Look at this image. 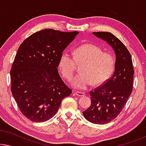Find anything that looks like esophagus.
Segmentation results:
<instances>
[{
  "mask_svg": "<svg viewBox=\"0 0 146 146\" xmlns=\"http://www.w3.org/2000/svg\"><path fill=\"white\" fill-rule=\"evenodd\" d=\"M75 94L77 96H84L85 95L84 92H78L76 91L75 92Z\"/></svg>",
  "mask_w": 146,
  "mask_h": 146,
  "instance_id": "obj_1",
  "label": "esophagus"
}]
</instances>
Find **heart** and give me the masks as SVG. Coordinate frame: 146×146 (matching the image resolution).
Returning <instances> with one entry per match:
<instances>
[{"label": "heart", "instance_id": "b5f03b06", "mask_svg": "<svg viewBox=\"0 0 146 146\" xmlns=\"http://www.w3.org/2000/svg\"><path fill=\"white\" fill-rule=\"evenodd\" d=\"M74 55L64 52L59 60V68L63 76L68 80L72 78L77 65L82 64L81 73L72 81L74 88L86 89L92 84L96 86L103 84L113 72L115 60L112 54L104 52L102 48L93 44H84L77 47Z\"/></svg>", "mask_w": 146, "mask_h": 146}]
</instances>
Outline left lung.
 <instances>
[{
  "label": "left lung",
  "instance_id": "obj_1",
  "mask_svg": "<svg viewBox=\"0 0 146 146\" xmlns=\"http://www.w3.org/2000/svg\"><path fill=\"white\" fill-rule=\"evenodd\" d=\"M106 41L115 53V70L104 84L90 92L91 105L84 116L96 124H105L118 115L133 90V70L130 53L116 36L108 32H94Z\"/></svg>",
  "mask_w": 146,
  "mask_h": 146
}]
</instances>
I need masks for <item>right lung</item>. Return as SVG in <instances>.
I'll list each match as a JSON object with an SVG mask.
<instances>
[{"instance_id":"1","label":"right lung","mask_w":146,"mask_h":146,"mask_svg":"<svg viewBox=\"0 0 146 146\" xmlns=\"http://www.w3.org/2000/svg\"><path fill=\"white\" fill-rule=\"evenodd\" d=\"M79 32L44 29L21 44L11 66V92L21 113L30 120L52 118L72 90L58 70L62 52Z\"/></svg>"}]
</instances>
